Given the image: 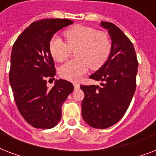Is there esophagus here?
Returning <instances> with one entry per match:
<instances>
[{"label": "esophagus", "instance_id": "esophagus-1", "mask_svg": "<svg viewBox=\"0 0 156 156\" xmlns=\"http://www.w3.org/2000/svg\"><path fill=\"white\" fill-rule=\"evenodd\" d=\"M73 87H74V89H75V90H78V88H79V84L77 83H73Z\"/></svg>", "mask_w": 156, "mask_h": 156}]
</instances>
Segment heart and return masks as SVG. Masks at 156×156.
Instances as JSON below:
<instances>
[{"label":"heart","instance_id":"b5f03b06","mask_svg":"<svg viewBox=\"0 0 156 156\" xmlns=\"http://www.w3.org/2000/svg\"><path fill=\"white\" fill-rule=\"evenodd\" d=\"M67 44L55 36L50 41V52L56 61L61 62L68 58L71 50L78 57L64 64L60 74L67 80L78 81L87 71L98 69L104 65L111 52V41L106 33L92 27L77 25L65 32Z\"/></svg>","mask_w":156,"mask_h":156}]
</instances>
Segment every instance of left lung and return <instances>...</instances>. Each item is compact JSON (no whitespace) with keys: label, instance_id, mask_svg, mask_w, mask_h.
<instances>
[{"label":"left lung","instance_id":"obj_1","mask_svg":"<svg viewBox=\"0 0 156 156\" xmlns=\"http://www.w3.org/2000/svg\"><path fill=\"white\" fill-rule=\"evenodd\" d=\"M100 25L110 35L111 52L90 76L101 82L100 86H80L85 95L82 116L93 128L106 129L118 122L129 106L135 92L138 63L133 44L120 28L108 22Z\"/></svg>","mask_w":156,"mask_h":156}]
</instances>
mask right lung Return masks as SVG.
Returning a JSON list of instances; mask_svg holds the SVG:
<instances>
[{
	"label": "right lung",
	"instance_id": "obj_1",
	"mask_svg": "<svg viewBox=\"0 0 156 156\" xmlns=\"http://www.w3.org/2000/svg\"><path fill=\"white\" fill-rule=\"evenodd\" d=\"M72 23L61 18L34 22L13 45L9 83L18 111L35 128L55 127L61 119L62 104L73 90V84L63 79H56L51 89L47 86L48 79L56 74L50 41L55 33Z\"/></svg>",
	"mask_w": 156,
	"mask_h": 156
}]
</instances>
